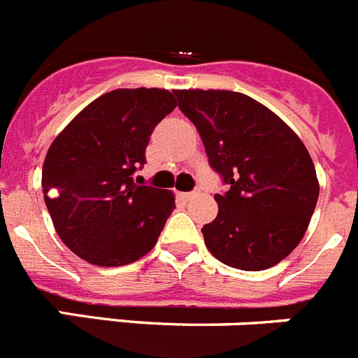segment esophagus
Returning a JSON list of instances; mask_svg holds the SVG:
<instances>
[{
  "label": "esophagus",
  "mask_w": 358,
  "mask_h": 358,
  "mask_svg": "<svg viewBox=\"0 0 358 358\" xmlns=\"http://www.w3.org/2000/svg\"><path fill=\"white\" fill-rule=\"evenodd\" d=\"M198 194H199V189H194V191H191V192H185V194H183V199H192V198H196Z\"/></svg>",
  "instance_id": "34e87169"
}]
</instances>
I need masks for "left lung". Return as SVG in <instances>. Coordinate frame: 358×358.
<instances>
[{
	"label": "left lung",
	"instance_id": "obj_1",
	"mask_svg": "<svg viewBox=\"0 0 358 358\" xmlns=\"http://www.w3.org/2000/svg\"><path fill=\"white\" fill-rule=\"evenodd\" d=\"M208 164L228 185L201 228L208 251L243 271L275 266L303 239L320 183L307 148L262 103L234 91H175Z\"/></svg>",
	"mask_w": 358,
	"mask_h": 358
}]
</instances>
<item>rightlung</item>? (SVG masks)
I'll return each instance as SVG.
<instances>
[{
	"instance_id": "obj_1",
	"label": "right lung",
	"mask_w": 358,
	"mask_h": 358,
	"mask_svg": "<svg viewBox=\"0 0 358 358\" xmlns=\"http://www.w3.org/2000/svg\"><path fill=\"white\" fill-rule=\"evenodd\" d=\"M176 99L166 89H117L87 105L53 141L43 166L53 227L80 259L101 267L139 260L159 241L175 196L137 185L153 128Z\"/></svg>"
}]
</instances>
